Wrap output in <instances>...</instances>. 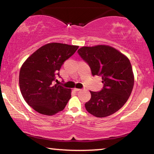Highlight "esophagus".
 <instances>
[{"mask_svg": "<svg viewBox=\"0 0 154 154\" xmlns=\"http://www.w3.org/2000/svg\"><path fill=\"white\" fill-rule=\"evenodd\" d=\"M74 90H75V91H76V92H77V91H80V90H81V89H79V88H74Z\"/></svg>", "mask_w": 154, "mask_h": 154, "instance_id": "34e87169", "label": "esophagus"}]
</instances>
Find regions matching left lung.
Wrapping results in <instances>:
<instances>
[{"label": "left lung", "mask_w": 154, "mask_h": 154, "mask_svg": "<svg viewBox=\"0 0 154 154\" xmlns=\"http://www.w3.org/2000/svg\"><path fill=\"white\" fill-rule=\"evenodd\" d=\"M79 55L89 65L93 76L102 77L103 89L92 92L85 103L88 113L97 118H105L121 109L131 94L134 75L130 62L126 56L112 47H82Z\"/></svg>", "instance_id": "obj_1"}]
</instances>
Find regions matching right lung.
Instances as JSON below:
<instances>
[{
    "label": "right lung",
    "mask_w": 154,
    "mask_h": 154,
    "mask_svg": "<svg viewBox=\"0 0 154 154\" xmlns=\"http://www.w3.org/2000/svg\"><path fill=\"white\" fill-rule=\"evenodd\" d=\"M79 46L51 43L41 47L20 69L21 93L28 105L38 113L53 116L62 111L71 98V90L54 84L65 60Z\"/></svg>",
    "instance_id": "right-lung-1"
}]
</instances>
